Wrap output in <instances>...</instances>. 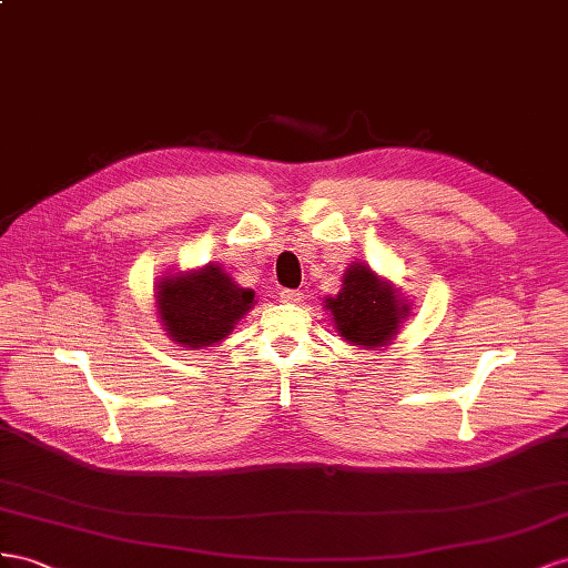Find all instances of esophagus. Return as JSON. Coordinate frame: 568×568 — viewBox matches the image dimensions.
Returning <instances> with one entry per match:
<instances>
[{
	"label": "esophagus",
	"mask_w": 568,
	"mask_h": 568,
	"mask_svg": "<svg viewBox=\"0 0 568 568\" xmlns=\"http://www.w3.org/2000/svg\"><path fill=\"white\" fill-rule=\"evenodd\" d=\"M281 300L287 302V304H302L304 293H302V290H281Z\"/></svg>",
	"instance_id": "1"
}]
</instances>
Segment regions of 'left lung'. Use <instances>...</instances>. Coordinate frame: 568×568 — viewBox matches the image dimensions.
Here are the masks:
<instances>
[{
  "instance_id": "1",
  "label": "left lung",
  "mask_w": 568,
  "mask_h": 568,
  "mask_svg": "<svg viewBox=\"0 0 568 568\" xmlns=\"http://www.w3.org/2000/svg\"><path fill=\"white\" fill-rule=\"evenodd\" d=\"M326 310L343 339L371 349L385 347L397 335L399 323L409 316V302L393 283L356 262L343 275V290L326 297Z\"/></svg>"
}]
</instances>
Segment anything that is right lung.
Here are the masks:
<instances>
[{"instance_id":"right-lung-1","label":"right lung","mask_w":568,"mask_h":568,"mask_svg":"<svg viewBox=\"0 0 568 568\" xmlns=\"http://www.w3.org/2000/svg\"><path fill=\"white\" fill-rule=\"evenodd\" d=\"M161 326L175 345L202 349L221 343L254 304V290L240 287L216 264L164 275L156 283Z\"/></svg>"}]
</instances>
